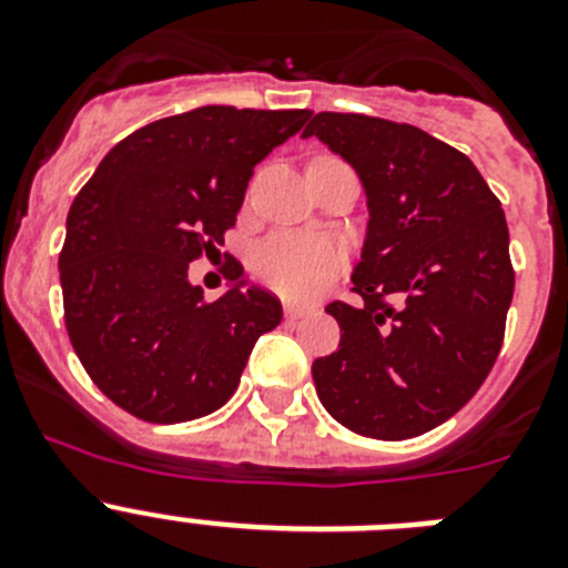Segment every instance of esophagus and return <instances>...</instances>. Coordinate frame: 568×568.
<instances>
[{"label": "esophagus", "instance_id": "esophagus-1", "mask_svg": "<svg viewBox=\"0 0 568 568\" xmlns=\"http://www.w3.org/2000/svg\"><path fill=\"white\" fill-rule=\"evenodd\" d=\"M301 315H307V307H298V304H284V318L298 321Z\"/></svg>", "mask_w": 568, "mask_h": 568}]
</instances>
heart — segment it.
<instances>
[{"mask_svg":"<svg viewBox=\"0 0 568 568\" xmlns=\"http://www.w3.org/2000/svg\"><path fill=\"white\" fill-rule=\"evenodd\" d=\"M338 250L313 235L275 233L258 241L250 255L255 278L284 298L304 301L318 295L341 273Z\"/></svg>","mask_w":568,"mask_h":568,"instance_id":"1","label":"heart"}]
</instances>
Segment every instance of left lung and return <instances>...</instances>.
Returning <instances> with one entry per match:
<instances>
[{
  "label": "left lung",
  "mask_w": 568,
  "mask_h": 568,
  "mask_svg": "<svg viewBox=\"0 0 568 568\" xmlns=\"http://www.w3.org/2000/svg\"><path fill=\"white\" fill-rule=\"evenodd\" d=\"M310 135L353 164L369 207L361 301L327 307L341 344L315 358V393L364 438H415L453 418L498 361L515 293L506 215L469 155L413 124L315 113Z\"/></svg>",
  "instance_id": "obj_1"
}]
</instances>
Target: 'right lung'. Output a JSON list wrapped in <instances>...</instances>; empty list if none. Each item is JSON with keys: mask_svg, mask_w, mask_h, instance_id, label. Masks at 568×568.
I'll return each mask as SVG.
<instances>
[{"mask_svg": "<svg viewBox=\"0 0 568 568\" xmlns=\"http://www.w3.org/2000/svg\"><path fill=\"white\" fill-rule=\"evenodd\" d=\"M310 110L207 104L150 122L115 144L68 213L59 253L64 327L93 384L124 413L182 424L230 400L281 301L233 284L207 301L190 261L219 253L255 164L304 128Z\"/></svg>", "mask_w": 568, "mask_h": 568, "instance_id": "1", "label": "right lung"}]
</instances>
